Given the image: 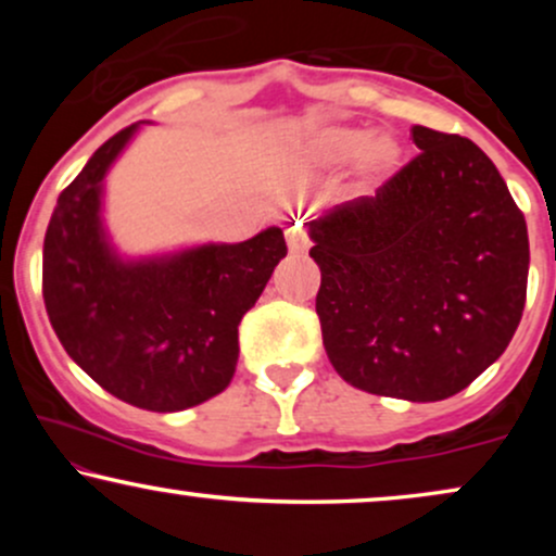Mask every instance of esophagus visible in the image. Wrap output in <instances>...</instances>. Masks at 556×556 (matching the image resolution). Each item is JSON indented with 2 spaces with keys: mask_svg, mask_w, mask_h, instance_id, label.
Wrapping results in <instances>:
<instances>
[{
  "mask_svg": "<svg viewBox=\"0 0 556 556\" xmlns=\"http://www.w3.org/2000/svg\"><path fill=\"white\" fill-rule=\"evenodd\" d=\"M287 245H290L292 253L308 251L311 240H308V235H305V229H303V225H300V222H298V225L287 227Z\"/></svg>",
  "mask_w": 556,
  "mask_h": 556,
  "instance_id": "esophagus-1",
  "label": "esophagus"
}]
</instances>
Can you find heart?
Returning a JSON list of instances; mask_svg holds the SVG:
<instances>
[{"label":"heart","mask_w":556,"mask_h":556,"mask_svg":"<svg viewBox=\"0 0 556 556\" xmlns=\"http://www.w3.org/2000/svg\"><path fill=\"white\" fill-rule=\"evenodd\" d=\"M363 154V172L371 182H387L400 167L402 149L392 136L371 140V132L363 127L337 125L318 130L311 138V156L327 164H342Z\"/></svg>","instance_id":"obj_1"}]
</instances>
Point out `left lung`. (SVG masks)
<instances>
[{
    "mask_svg": "<svg viewBox=\"0 0 556 556\" xmlns=\"http://www.w3.org/2000/svg\"><path fill=\"white\" fill-rule=\"evenodd\" d=\"M420 154L376 190L305 222L334 371L381 397L463 392L507 350L528 290V227L473 140L416 125Z\"/></svg>",
    "mask_w": 556,
    "mask_h": 556,
    "instance_id": "left-lung-1",
    "label": "left lung"
}]
</instances>
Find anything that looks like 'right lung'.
<instances>
[{
  "label": "right lung",
  "mask_w": 556,
  "mask_h": 556,
  "mask_svg": "<svg viewBox=\"0 0 556 556\" xmlns=\"http://www.w3.org/2000/svg\"><path fill=\"white\" fill-rule=\"evenodd\" d=\"M138 125L112 136L56 198L43 238L41 290L67 355L127 405L175 413L225 392L238 327L256 305L285 235L201 245L151 261L114 256L99 219L101 180Z\"/></svg>",
  "instance_id": "add662e5"
}]
</instances>
